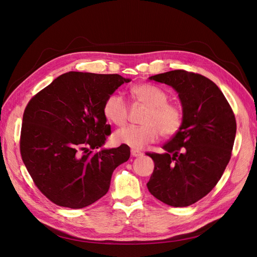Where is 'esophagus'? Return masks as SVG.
Segmentation results:
<instances>
[{
    "instance_id": "1",
    "label": "esophagus",
    "mask_w": 257,
    "mask_h": 257,
    "mask_svg": "<svg viewBox=\"0 0 257 257\" xmlns=\"http://www.w3.org/2000/svg\"><path fill=\"white\" fill-rule=\"evenodd\" d=\"M131 153H132V155H133V157H135V158H141V157H143V152L142 151H139V150H137V149H132L131 150Z\"/></svg>"
}]
</instances>
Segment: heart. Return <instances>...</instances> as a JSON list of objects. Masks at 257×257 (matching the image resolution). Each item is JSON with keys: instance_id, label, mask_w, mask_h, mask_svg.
I'll return each mask as SVG.
<instances>
[{"instance_id": "b5f03b06", "label": "heart", "mask_w": 257, "mask_h": 257, "mask_svg": "<svg viewBox=\"0 0 257 257\" xmlns=\"http://www.w3.org/2000/svg\"><path fill=\"white\" fill-rule=\"evenodd\" d=\"M130 93L148 109L142 119L143 125H127L115 132L113 141L116 144L142 149L157 141L160 134L168 138L180 131L183 111L180 106L167 102L168 95L164 90L154 84L142 83L132 87ZM103 112L108 121L121 126L128 119V105L122 95L112 93L104 102Z\"/></svg>"}]
</instances>
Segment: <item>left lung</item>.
<instances>
[{"mask_svg":"<svg viewBox=\"0 0 257 257\" xmlns=\"http://www.w3.org/2000/svg\"><path fill=\"white\" fill-rule=\"evenodd\" d=\"M150 79L178 92L183 123L163 146L164 154L147 152L154 162L148 190L166 205L190 206L214 188L228 164L237 128L235 114L219 87L203 75L176 69Z\"/></svg>","mask_w":257,"mask_h":257,"instance_id":"obj_1","label":"left lung"}]
</instances>
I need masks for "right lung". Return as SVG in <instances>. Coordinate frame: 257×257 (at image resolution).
Returning a JSON list of instances; mask_svg holds the SVG:
<instances>
[{
    "instance_id": "right-lung-1",
    "label": "right lung",
    "mask_w": 257,
    "mask_h": 257,
    "mask_svg": "<svg viewBox=\"0 0 257 257\" xmlns=\"http://www.w3.org/2000/svg\"><path fill=\"white\" fill-rule=\"evenodd\" d=\"M130 79L118 74L68 72L35 94L23 112L20 153L37 189L53 204L79 209L109 190L130 147L93 152L110 135L103 105Z\"/></svg>"
}]
</instances>
